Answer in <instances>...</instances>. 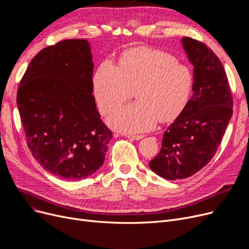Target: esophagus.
Instances as JSON below:
<instances>
[{
  "label": "esophagus",
  "mask_w": 249,
  "mask_h": 249,
  "mask_svg": "<svg viewBox=\"0 0 249 249\" xmlns=\"http://www.w3.org/2000/svg\"><path fill=\"white\" fill-rule=\"evenodd\" d=\"M126 137L129 138V139H131V140H140V139H142L144 136H142V135H131V134L129 135V134H128V135H126Z\"/></svg>",
  "instance_id": "34e87169"
}]
</instances>
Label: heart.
Listing matches in <instances>:
<instances>
[{
    "label": "heart",
    "mask_w": 249,
    "mask_h": 249,
    "mask_svg": "<svg viewBox=\"0 0 249 249\" xmlns=\"http://www.w3.org/2000/svg\"><path fill=\"white\" fill-rule=\"evenodd\" d=\"M94 95L102 114L130 99L136 90L138 102L113 111L110 127L125 133L154 129L160 121L175 120L190 102L194 75L185 63L168 52L148 47L130 49L120 56L118 67L103 61L93 78Z\"/></svg>",
    "instance_id": "1"
}]
</instances>
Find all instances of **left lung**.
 Segmentation results:
<instances>
[{
	"instance_id": "8db88e82",
	"label": "left lung",
	"mask_w": 249,
	"mask_h": 249,
	"mask_svg": "<svg viewBox=\"0 0 249 249\" xmlns=\"http://www.w3.org/2000/svg\"><path fill=\"white\" fill-rule=\"evenodd\" d=\"M194 67L193 96L186 109L167 128L151 171L169 180L189 178L216 153L232 117L233 98L222 62L203 42L181 38Z\"/></svg>"
}]
</instances>
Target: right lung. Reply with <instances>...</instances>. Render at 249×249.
Listing matches in <instances>:
<instances>
[{"label":"right lung","instance_id":"add662e5","mask_svg":"<svg viewBox=\"0 0 249 249\" xmlns=\"http://www.w3.org/2000/svg\"><path fill=\"white\" fill-rule=\"evenodd\" d=\"M89 43L69 39L34 56L20 82L17 105L33 158L48 173L77 180L103 165L112 132L93 96Z\"/></svg>","mask_w":249,"mask_h":249}]
</instances>
